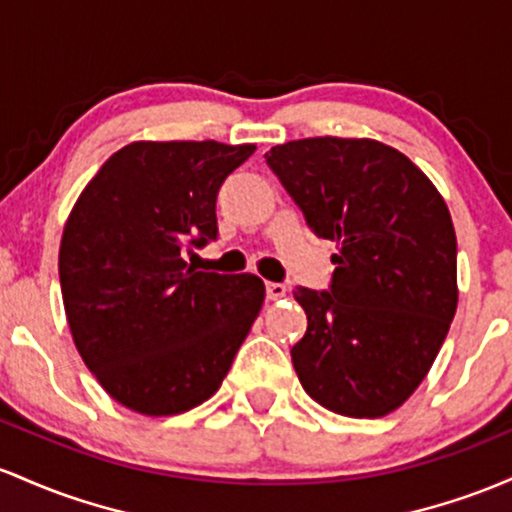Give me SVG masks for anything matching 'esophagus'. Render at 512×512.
I'll list each match as a JSON object with an SVG mask.
<instances>
[{"label": "esophagus", "mask_w": 512, "mask_h": 512, "mask_svg": "<svg viewBox=\"0 0 512 512\" xmlns=\"http://www.w3.org/2000/svg\"><path fill=\"white\" fill-rule=\"evenodd\" d=\"M287 287L283 283H266V297L268 300H283Z\"/></svg>", "instance_id": "esophagus-1"}]
</instances>
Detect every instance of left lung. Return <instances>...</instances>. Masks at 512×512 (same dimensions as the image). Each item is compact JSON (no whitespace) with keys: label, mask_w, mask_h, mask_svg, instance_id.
<instances>
[{"label":"left lung","mask_w":512,"mask_h":512,"mask_svg":"<svg viewBox=\"0 0 512 512\" xmlns=\"http://www.w3.org/2000/svg\"><path fill=\"white\" fill-rule=\"evenodd\" d=\"M266 162L319 239L338 244L329 290L297 287L307 331L290 350L304 392L350 418L416 392L457 309V237L442 195L396 149L307 137Z\"/></svg>","instance_id":"1"}]
</instances>
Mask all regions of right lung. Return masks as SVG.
I'll return each mask as SVG.
<instances>
[{
	"label": "right lung",
	"instance_id": "add662e5",
	"mask_svg": "<svg viewBox=\"0 0 512 512\" xmlns=\"http://www.w3.org/2000/svg\"><path fill=\"white\" fill-rule=\"evenodd\" d=\"M254 149L132 142L67 220L60 287L72 338L101 387L132 411L171 416L210 399L261 312V278L183 261L217 239V191Z\"/></svg>",
	"mask_w": 512,
	"mask_h": 512
}]
</instances>
